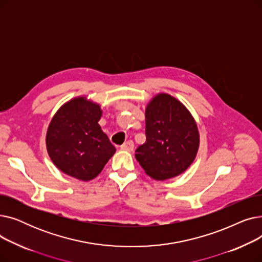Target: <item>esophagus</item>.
<instances>
[{"label":"esophagus","instance_id":"1","mask_svg":"<svg viewBox=\"0 0 262 262\" xmlns=\"http://www.w3.org/2000/svg\"><path fill=\"white\" fill-rule=\"evenodd\" d=\"M121 149L127 150V152H132V150L134 149V142L132 140H129V141H127L125 143H123L121 145Z\"/></svg>","mask_w":262,"mask_h":262}]
</instances>
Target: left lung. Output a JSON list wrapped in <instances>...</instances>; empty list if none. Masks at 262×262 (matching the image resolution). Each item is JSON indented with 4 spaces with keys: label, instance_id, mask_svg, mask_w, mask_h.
Masks as SVG:
<instances>
[{
    "label": "left lung",
    "instance_id": "1",
    "mask_svg": "<svg viewBox=\"0 0 262 262\" xmlns=\"http://www.w3.org/2000/svg\"><path fill=\"white\" fill-rule=\"evenodd\" d=\"M145 142L135 150L145 173L164 181L185 172L193 162L200 136L188 109L173 96L160 93L145 109Z\"/></svg>",
    "mask_w": 262,
    "mask_h": 262
}]
</instances>
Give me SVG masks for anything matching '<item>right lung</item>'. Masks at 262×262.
I'll list each match as a JSON object with an SVG mask.
<instances>
[{
  "label": "right lung",
  "instance_id": "right-lung-1",
  "mask_svg": "<svg viewBox=\"0 0 262 262\" xmlns=\"http://www.w3.org/2000/svg\"><path fill=\"white\" fill-rule=\"evenodd\" d=\"M101 117L100 105L76 98L61 106L52 119L46 140L48 153L64 174L91 181L116 153L99 125Z\"/></svg>",
  "mask_w": 262,
  "mask_h": 262
}]
</instances>
